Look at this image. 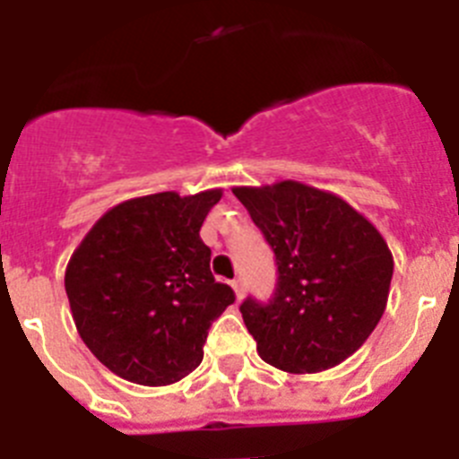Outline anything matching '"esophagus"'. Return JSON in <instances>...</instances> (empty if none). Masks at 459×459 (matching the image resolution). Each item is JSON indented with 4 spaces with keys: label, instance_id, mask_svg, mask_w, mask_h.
Here are the masks:
<instances>
[{
    "label": "esophagus",
    "instance_id": "obj_1",
    "mask_svg": "<svg viewBox=\"0 0 459 459\" xmlns=\"http://www.w3.org/2000/svg\"><path fill=\"white\" fill-rule=\"evenodd\" d=\"M232 290L237 294V301H241L243 294H246V287H243V280L241 278H234L232 280Z\"/></svg>",
    "mask_w": 459,
    "mask_h": 459
}]
</instances>
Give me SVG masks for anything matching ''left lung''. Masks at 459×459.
<instances>
[{"label": "left lung", "instance_id": "1", "mask_svg": "<svg viewBox=\"0 0 459 459\" xmlns=\"http://www.w3.org/2000/svg\"><path fill=\"white\" fill-rule=\"evenodd\" d=\"M275 253L269 303L241 315L269 366L291 375L335 368L370 338L386 310L393 255L351 204L301 181L232 188Z\"/></svg>", "mask_w": 459, "mask_h": 459}]
</instances>
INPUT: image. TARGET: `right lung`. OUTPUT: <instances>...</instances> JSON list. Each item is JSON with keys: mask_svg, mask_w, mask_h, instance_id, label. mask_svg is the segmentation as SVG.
Wrapping results in <instances>:
<instances>
[{"mask_svg": "<svg viewBox=\"0 0 459 459\" xmlns=\"http://www.w3.org/2000/svg\"><path fill=\"white\" fill-rule=\"evenodd\" d=\"M221 188L133 197L105 211L66 266L73 322L96 359L140 386H168L202 363L211 322L234 303L211 275L200 227Z\"/></svg>", "mask_w": 459, "mask_h": 459, "instance_id": "add662e5", "label": "right lung"}]
</instances>
